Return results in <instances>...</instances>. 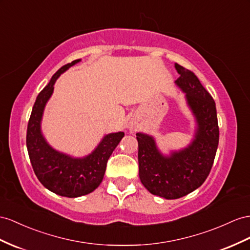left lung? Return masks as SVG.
<instances>
[{"label":"left lung","instance_id":"8db88e82","mask_svg":"<svg viewBox=\"0 0 250 250\" xmlns=\"http://www.w3.org/2000/svg\"><path fill=\"white\" fill-rule=\"evenodd\" d=\"M180 74L176 84L186 93L189 106L196 118L197 129L193 142L171 156H164L153 137L137 133L139 178L150 193L175 200L201 187L214 162L219 145L215 102L190 69L175 64Z\"/></svg>","mask_w":250,"mask_h":250}]
</instances>
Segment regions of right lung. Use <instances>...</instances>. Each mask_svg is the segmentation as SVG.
<instances>
[{
	"mask_svg": "<svg viewBox=\"0 0 250 250\" xmlns=\"http://www.w3.org/2000/svg\"><path fill=\"white\" fill-rule=\"evenodd\" d=\"M80 59L63 65L38 95L27 125L26 146L31 166L38 180L56 194L78 197L91 193L104 180L106 164L113 151L125 136L124 132L104 136L92 154L84 158H73L50 146L41 134V118L47 100L54 91L57 78L78 63Z\"/></svg>",
	"mask_w": 250,
	"mask_h": 250,
	"instance_id": "right-lung-1",
	"label": "right lung"
}]
</instances>
